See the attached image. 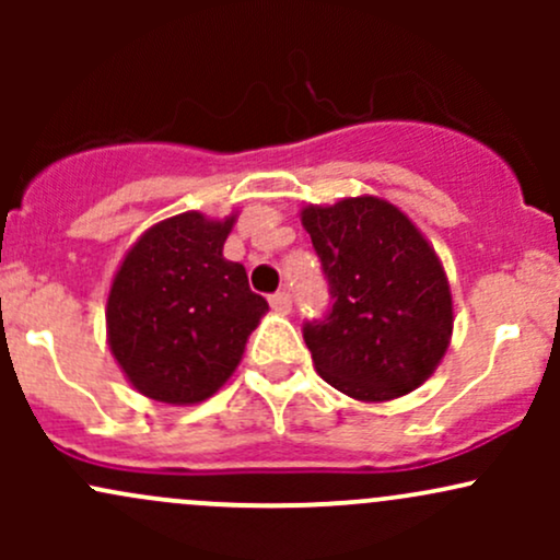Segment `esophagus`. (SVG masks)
I'll return each instance as SVG.
<instances>
[{
    "label": "esophagus",
    "mask_w": 560,
    "mask_h": 560,
    "mask_svg": "<svg viewBox=\"0 0 560 560\" xmlns=\"http://www.w3.org/2000/svg\"><path fill=\"white\" fill-rule=\"evenodd\" d=\"M268 302H271V307H273L276 313H279V316H287V313L292 311V298H289V292H284V289H281V292L271 294V298H268Z\"/></svg>",
    "instance_id": "1"
}]
</instances>
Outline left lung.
<instances>
[{"mask_svg": "<svg viewBox=\"0 0 560 560\" xmlns=\"http://www.w3.org/2000/svg\"><path fill=\"white\" fill-rule=\"evenodd\" d=\"M329 294V316L305 324L324 382L363 402L408 395L434 374L453 337L442 260L397 205L374 195L305 205Z\"/></svg>", "mask_w": 560, "mask_h": 560, "instance_id": "left-lung-1", "label": "left lung"}]
</instances>
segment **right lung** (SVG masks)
I'll return each mask as SVG.
<instances>
[{
	"mask_svg": "<svg viewBox=\"0 0 560 560\" xmlns=\"http://www.w3.org/2000/svg\"><path fill=\"white\" fill-rule=\"evenodd\" d=\"M236 213L197 210L147 229L107 294V345L128 384L168 405L213 397L234 374L268 302L223 258Z\"/></svg>",
	"mask_w": 560,
	"mask_h": 560,
	"instance_id": "right-lung-1",
	"label": "right lung"
}]
</instances>
